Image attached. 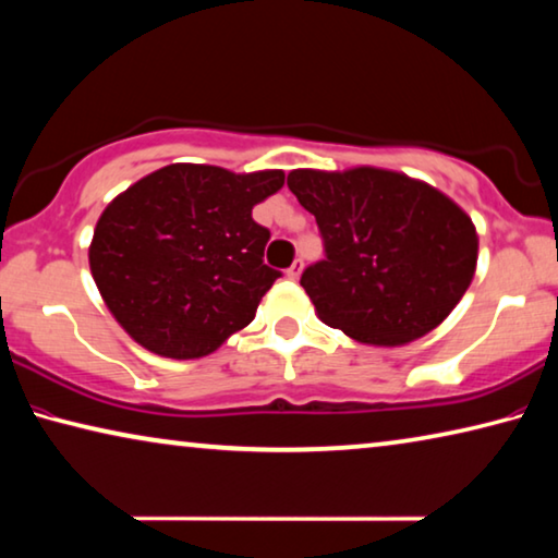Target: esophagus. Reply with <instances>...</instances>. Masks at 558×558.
I'll list each match as a JSON object with an SVG mask.
<instances>
[{"instance_id": "obj_1", "label": "esophagus", "mask_w": 558, "mask_h": 558, "mask_svg": "<svg viewBox=\"0 0 558 558\" xmlns=\"http://www.w3.org/2000/svg\"><path fill=\"white\" fill-rule=\"evenodd\" d=\"M300 272H303V260H295V263L290 265V268L286 270V276H288L290 280H298Z\"/></svg>"}]
</instances>
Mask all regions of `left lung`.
Wrapping results in <instances>:
<instances>
[{
	"mask_svg": "<svg viewBox=\"0 0 558 558\" xmlns=\"http://www.w3.org/2000/svg\"><path fill=\"white\" fill-rule=\"evenodd\" d=\"M320 228L325 260L300 286L320 320L352 340L395 348L422 338L470 288L480 238L472 218L432 185L385 168L288 173Z\"/></svg>",
	"mask_w": 558,
	"mask_h": 558,
	"instance_id": "1",
	"label": "left lung"
}]
</instances>
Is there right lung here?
Instances as JSON below:
<instances>
[{"instance_id": "right-lung-1", "label": "right lung", "mask_w": 558, "mask_h": 558, "mask_svg": "<svg viewBox=\"0 0 558 558\" xmlns=\"http://www.w3.org/2000/svg\"><path fill=\"white\" fill-rule=\"evenodd\" d=\"M286 173L171 163L136 181L99 218L88 247L117 323L161 357L210 355L253 320L280 270L263 263L268 228L253 206Z\"/></svg>"}]
</instances>
